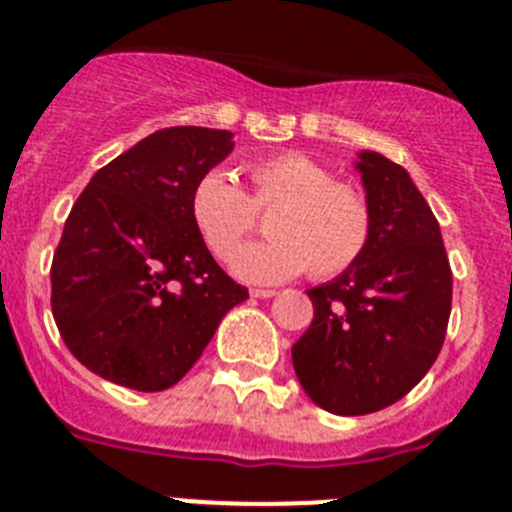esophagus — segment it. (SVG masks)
<instances>
[{
  "label": "esophagus",
  "instance_id": "esophagus-1",
  "mask_svg": "<svg viewBox=\"0 0 512 512\" xmlns=\"http://www.w3.org/2000/svg\"><path fill=\"white\" fill-rule=\"evenodd\" d=\"M277 295V289H264V287H253L251 297H259V300H269V297Z\"/></svg>",
  "mask_w": 512,
  "mask_h": 512
}]
</instances>
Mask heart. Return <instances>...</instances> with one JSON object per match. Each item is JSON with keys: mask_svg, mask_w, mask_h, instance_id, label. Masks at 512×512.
<instances>
[{"mask_svg": "<svg viewBox=\"0 0 512 512\" xmlns=\"http://www.w3.org/2000/svg\"><path fill=\"white\" fill-rule=\"evenodd\" d=\"M248 192L225 171L210 169L194 182L189 215L217 261H228L271 211L270 241L233 259L246 282H287L310 271L312 279L341 277L372 243L374 210L364 189L302 153H277L246 166Z\"/></svg>", "mask_w": 512, "mask_h": 512, "instance_id": "heart-1", "label": "heart"}]
</instances>
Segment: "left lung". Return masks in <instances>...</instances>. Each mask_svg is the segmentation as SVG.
I'll return each instance as SVG.
<instances>
[{
  "instance_id": "1",
  "label": "left lung",
  "mask_w": 512,
  "mask_h": 512,
  "mask_svg": "<svg viewBox=\"0 0 512 512\" xmlns=\"http://www.w3.org/2000/svg\"><path fill=\"white\" fill-rule=\"evenodd\" d=\"M374 233L348 271L310 289L315 318L292 346L302 390L336 415H366L408 395L446 338L451 266L436 215L408 171L359 156Z\"/></svg>"
}]
</instances>
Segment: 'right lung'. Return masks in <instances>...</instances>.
Returning <instances> with one entry per match:
<instances>
[{"label":"right lung","mask_w":512,"mask_h":512,"mask_svg":"<svg viewBox=\"0 0 512 512\" xmlns=\"http://www.w3.org/2000/svg\"><path fill=\"white\" fill-rule=\"evenodd\" d=\"M228 130H156L92 176L51 264V310L71 354L138 392L174 387L248 289L225 274L189 194L233 151Z\"/></svg>","instance_id":"right-lung-1"}]
</instances>
